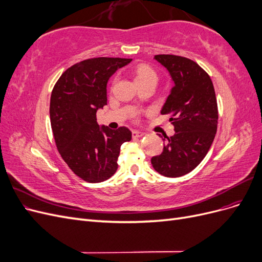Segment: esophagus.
<instances>
[{
	"label": "esophagus",
	"instance_id": "obj_1",
	"mask_svg": "<svg viewBox=\"0 0 262 262\" xmlns=\"http://www.w3.org/2000/svg\"><path fill=\"white\" fill-rule=\"evenodd\" d=\"M132 137L139 139V138L144 137V133H143V132H139V131H133V132H132Z\"/></svg>",
	"mask_w": 262,
	"mask_h": 262
}]
</instances>
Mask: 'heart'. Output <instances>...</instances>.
I'll return each mask as SVG.
<instances>
[{
	"mask_svg": "<svg viewBox=\"0 0 262 262\" xmlns=\"http://www.w3.org/2000/svg\"><path fill=\"white\" fill-rule=\"evenodd\" d=\"M146 81L157 82V74L149 66L140 64L136 69V82L140 83Z\"/></svg>",
	"mask_w": 262,
	"mask_h": 262,
	"instance_id": "1",
	"label": "heart"
}]
</instances>
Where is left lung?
I'll return each instance as SVG.
<instances>
[{"mask_svg": "<svg viewBox=\"0 0 262 262\" xmlns=\"http://www.w3.org/2000/svg\"><path fill=\"white\" fill-rule=\"evenodd\" d=\"M154 59L173 83L161 114L169 115L175 134H165L163 152L150 163L158 173L175 178L193 170L209 152L217 129V102L210 76L194 61L172 54Z\"/></svg>", "mask_w": 262, "mask_h": 262, "instance_id": "obj_1", "label": "left lung"}]
</instances>
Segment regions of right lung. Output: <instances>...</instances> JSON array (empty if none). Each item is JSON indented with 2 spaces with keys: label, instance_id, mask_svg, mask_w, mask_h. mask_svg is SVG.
<instances>
[{
  "label": "right lung",
  "instance_id": "add662e5",
  "mask_svg": "<svg viewBox=\"0 0 262 262\" xmlns=\"http://www.w3.org/2000/svg\"><path fill=\"white\" fill-rule=\"evenodd\" d=\"M131 59L94 58L69 68L55 83L50 99V121L55 144L72 171L87 182H100L118 168L120 146L132 139L121 126H99L96 113L107 105V83Z\"/></svg>",
  "mask_w": 262,
  "mask_h": 262
}]
</instances>
